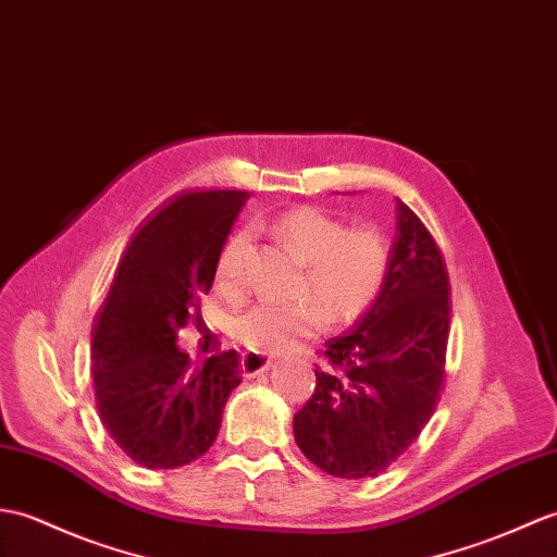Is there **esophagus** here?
I'll use <instances>...</instances> for the list:
<instances>
[{
	"instance_id": "esophagus-1",
	"label": "esophagus",
	"mask_w": 557,
	"mask_h": 557,
	"mask_svg": "<svg viewBox=\"0 0 557 557\" xmlns=\"http://www.w3.org/2000/svg\"><path fill=\"white\" fill-rule=\"evenodd\" d=\"M270 366H273V358L258 351H247L242 354V372L244 377H256V374L265 372Z\"/></svg>"
}]
</instances>
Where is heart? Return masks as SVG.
Returning a JSON list of instances; mask_svg holds the SVG:
<instances>
[{
    "label": "heart",
    "instance_id": "b5f03b06",
    "mask_svg": "<svg viewBox=\"0 0 557 557\" xmlns=\"http://www.w3.org/2000/svg\"><path fill=\"white\" fill-rule=\"evenodd\" d=\"M280 242L304 258L296 287L299 304H256L232 315V339L251 351H289L330 320L348 325L377 301L389 275V244L372 227L346 230L342 220L315 206H296L275 218ZM253 235L239 227L225 239L215 261V287L225 296L247 289Z\"/></svg>",
    "mask_w": 557,
    "mask_h": 557
}]
</instances>
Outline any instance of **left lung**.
I'll list each match as a JSON object with an SVG mask.
<instances>
[{
  "mask_svg": "<svg viewBox=\"0 0 557 557\" xmlns=\"http://www.w3.org/2000/svg\"><path fill=\"white\" fill-rule=\"evenodd\" d=\"M396 242L377 301L325 344L315 392L294 416L301 454L342 480L377 476L434 416L446 374L450 282L430 230L396 203Z\"/></svg>",
  "mask_w": 557,
  "mask_h": 557,
  "instance_id": "1",
  "label": "left lung"
}]
</instances>
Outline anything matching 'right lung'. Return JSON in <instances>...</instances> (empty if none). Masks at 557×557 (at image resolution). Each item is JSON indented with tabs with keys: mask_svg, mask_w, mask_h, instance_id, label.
<instances>
[{
	"mask_svg": "<svg viewBox=\"0 0 557 557\" xmlns=\"http://www.w3.org/2000/svg\"><path fill=\"white\" fill-rule=\"evenodd\" d=\"M249 191H183L127 244L92 325V377L101 424L141 468L173 470L215 442L223 408L237 389L239 354L203 363L175 346L199 318L218 253Z\"/></svg>",
	"mask_w": 557,
	"mask_h": 557,
	"instance_id": "add662e5",
	"label": "right lung"
}]
</instances>
